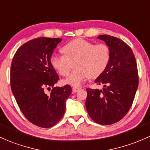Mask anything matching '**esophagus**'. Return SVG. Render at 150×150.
Instances as JSON below:
<instances>
[{
  "mask_svg": "<svg viewBox=\"0 0 150 150\" xmlns=\"http://www.w3.org/2000/svg\"><path fill=\"white\" fill-rule=\"evenodd\" d=\"M80 88H78V87H73L72 88V91H73V93H76V92H78V90H80Z\"/></svg>",
  "mask_w": 150,
  "mask_h": 150,
  "instance_id": "obj_1",
  "label": "esophagus"
}]
</instances>
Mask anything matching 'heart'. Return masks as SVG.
Wrapping results in <instances>:
<instances>
[{
    "label": "heart",
    "mask_w": 150,
    "mask_h": 150,
    "mask_svg": "<svg viewBox=\"0 0 150 150\" xmlns=\"http://www.w3.org/2000/svg\"><path fill=\"white\" fill-rule=\"evenodd\" d=\"M62 55H52L50 62L60 75L66 77L75 62V70L65 80L72 86H79L85 79L96 78L105 72L111 57L110 48L105 43L95 44L82 38H76L61 48Z\"/></svg>",
    "instance_id": "heart-1"
}]
</instances>
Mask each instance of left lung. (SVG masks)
Returning a JSON list of instances; mask_svg holds the SVG:
<instances>
[{
    "label": "left lung",
    "instance_id": "obj_1",
    "mask_svg": "<svg viewBox=\"0 0 150 150\" xmlns=\"http://www.w3.org/2000/svg\"><path fill=\"white\" fill-rule=\"evenodd\" d=\"M110 48L108 67L95 82L103 90L87 88L85 106L94 122L109 125L120 121L130 109L137 90L139 77L134 53L126 42L109 35H101Z\"/></svg>",
    "mask_w": 150,
    "mask_h": 150
}]
</instances>
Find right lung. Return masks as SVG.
I'll use <instances>...</instances> for the list:
<instances>
[{
  "mask_svg": "<svg viewBox=\"0 0 150 150\" xmlns=\"http://www.w3.org/2000/svg\"><path fill=\"white\" fill-rule=\"evenodd\" d=\"M61 40L45 37L30 40L16 51L11 63V86L17 104L28 120L40 127H53L61 120L72 93L69 85L54 87L59 77L50 58Z\"/></svg>",
  "mask_w": 150,
  "mask_h": 150,
  "instance_id": "add662e5",
  "label": "right lung"
}]
</instances>
